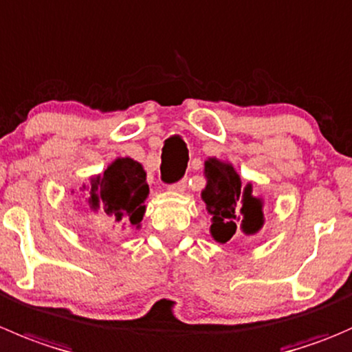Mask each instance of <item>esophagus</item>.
Returning <instances> with one entry per match:
<instances>
[{
	"label": "esophagus",
	"mask_w": 352,
	"mask_h": 352,
	"mask_svg": "<svg viewBox=\"0 0 352 352\" xmlns=\"http://www.w3.org/2000/svg\"><path fill=\"white\" fill-rule=\"evenodd\" d=\"M186 187H187L186 180H180V182H177L175 186H172V190L177 194H184L186 192Z\"/></svg>",
	"instance_id": "esophagus-1"
}]
</instances>
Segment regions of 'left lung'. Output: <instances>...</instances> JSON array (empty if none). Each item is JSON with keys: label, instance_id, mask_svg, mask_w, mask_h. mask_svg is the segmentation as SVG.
Wrapping results in <instances>:
<instances>
[{"label": "left lung", "instance_id": "1", "mask_svg": "<svg viewBox=\"0 0 352 352\" xmlns=\"http://www.w3.org/2000/svg\"><path fill=\"white\" fill-rule=\"evenodd\" d=\"M204 177L206 187L201 192V199L211 214V237L225 244L237 228L245 235L258 234L265 223L263 199L252 194L251 184H242L234 165L218 158H208L204 162Z\"/></svg>", "mask_w": 352, "mask_h": 352}]
</instances>
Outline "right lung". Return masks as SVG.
Instances as JSON below:
<instances>
[{
    "label": "right lung",
    "mask_w": 352,
    "mask_h": 352,
    "mask_svg": "<svg viewBox=\"0 0 352 352\" xmlns=\"http://www.w3.org/2000/svg\"><path fill=\"white\" fill-rule=\"evenodd\" d=\"M85 189V201L94 214L122 228L141 227L146 213L144 201L149 196L141 163L129 156L117 158L103 173L91 177V186H82V190Z\"/></svg>",
    "instance_id": "obj_1"
}]
</instances>
